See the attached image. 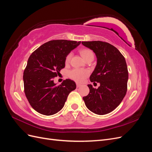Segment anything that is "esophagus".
<instances>
[{"instance_id":"34e87169","label":"esophagus","mask_w":152,"mask_h":152,"mask_svg":"<svg viewBox=\"0 0 152 152\" xmlns=\"http://www.w3.org/2000/svg\"><path fill=\"white\" fill-rule=\"evenodd\" d=\"M76 86H77V87H80L81 86V85H80V84H78V83H77V84H76Z\"/></svg>"}]
</instances>
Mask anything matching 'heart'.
<instances>
[{"instance_id": "b5f03b06", "label": "heart", "mask_w": 152, "mask_h": 152, "mask_svg": "<svg viewBox=\"0 0 152 152\" xmlns=\"http://www.w3.org/2000/svg\"><path fill=\"white\" fill-rule=\"evenodd\" d=\"M80 53L85 60L86 61L87 59L91 56H94V53L91 50L89 49H83L80 50ZM72 57V53H68L65 58V63L67 64L70 61ZM89 75V72L84 69H77L74 68L68 72V77L71 79L74 80L79 83H82L84 81L86 78Z\"/></svg>"}]
</instances>
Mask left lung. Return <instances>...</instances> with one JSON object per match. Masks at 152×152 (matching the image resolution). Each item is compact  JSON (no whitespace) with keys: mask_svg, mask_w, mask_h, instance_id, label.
I'll use <instances>...</instances> for the list:
<instances>
[{"mask_svg":"<svg viewBox=\"0 0 152 152\" xmlns=\"http://www.w3.org/2000/svg\"><path fill=\"white\" fill-rule=\"evenodd\" d=\"M82 44L96 54L97 65L90 80L100 84L98 89L87 85L90 91L88 95L83 97L86 106L96 114L108 113L120 104L127 90L128 70L125 58L108 42L98 40Z\"/></svg>","mask_w":152,"mask_h":152,"instance_id":"left-lung-1","label":"left lung"}]
</instances>
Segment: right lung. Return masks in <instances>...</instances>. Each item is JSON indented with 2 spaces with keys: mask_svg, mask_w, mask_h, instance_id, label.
Returning a JSON list of instances; mask_svg holds the SVG:
<instances>
[{
  "mask_svg": "<svg viewBox=\"0 0 152 152\" xmlns=\"http://www.w3.org/2000/svg\"><path fill=\"white\" fill-rule=\"evenodd\" d=\"M80 44L74 40H50L30 56L23 72L24 91L35 111L45 115L56 113L76 89L75 82L70 79L56 86L54 79L65 68L66 55Z\"/></svg>",
  "mask_w": 152,
  "mask_h": 152,
  "instance_id": "obj_1",
  "label": "right lung"
}]
</instances>
